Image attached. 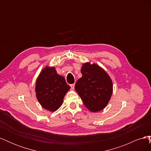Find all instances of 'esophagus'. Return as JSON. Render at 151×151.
I'll return each mask as SVG.
<instances>
[{
  "label": "esophagus",
  "mask_w": 151,
  "mask_h": 151,
  "mask_svg": "<svg viewBox=\"0 0 151 151\" xmlns=\"http://www.w3.org/2000/svg\"><path fill=\"white\" fill-rule=\"evenodd\" d=\"M74 87H75V84H72L70 85V88H71V89L73 90L74 89Z\"/></svg>",
  "instance_id": "obj_1"
}]
</instances>
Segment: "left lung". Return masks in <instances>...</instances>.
Listing matches in <instances>:
<instances>
[{
	"label": "left lung",
	"instance_id": "obj_1",
	"mask_svg": "<svg viewBox=\"0 0 151 151\" xmlns=\"http://www.w3.org/2000/svg\"><path fill=\"white\" fill-rule=\"evenodd\" d=\"M81 78L75 85L85 106L92 112H98L106 106L113 93L110 77L98 65L89 62L81 67Z\"/></svg>",
	"mask_w": 151,
	"mask_h": 151
}]
</instances>
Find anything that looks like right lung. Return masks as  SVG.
Masks as SVG:
<instances>
[{"label": "right lung", "instance_id": "obj_1", "mask_svg": "<svg viewBox=\"0 0 151 151\" xmlns=\"http://www.w3.org/2000/svg\"><path fill=\"white\" fill-rule=\"evenodd\" d=\"M70 89L64 77L57 74L55 68L47 66L36 79L35 92L43 108L55 111L61 106L63 98Z\"/></svg>", "mask_w": 151, "mask_h": 151}]
</instances>
